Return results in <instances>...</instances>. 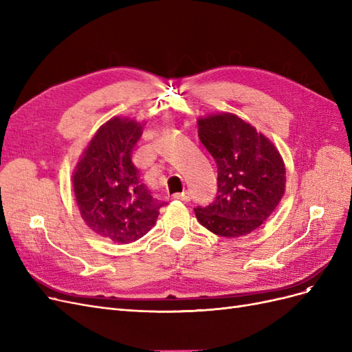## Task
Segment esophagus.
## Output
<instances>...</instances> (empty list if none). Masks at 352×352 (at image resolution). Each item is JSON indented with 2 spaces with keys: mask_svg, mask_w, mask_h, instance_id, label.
<instances>
[{
  "mask_svg": "<svg viewBox=\"0 0 352 352\" xmlns=\"http://www.w3.org/2000/svg\"><path fill=\"white\" fill-rule=\"evenodd\" d=\"M173 197H174V199H177V200H183V201H190V199H191V196H190V192H188V191L177 192V195H174Z\"/></svg>",
  "mask_w": 352,
  "mask_h": 352,
  "instance_id": "34e87169",
  "label": "esophagus"
}]
</instances>
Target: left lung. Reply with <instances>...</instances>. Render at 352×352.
<instances>
[{"instance_id":"8db88e82","label":"left lung","mask_w":352,"mask_h":352,"mask_svg":"<svg viewBox=\"0 0 352 352\" xmlns=\"http://www.w3.org/2000/svg\"><path fill=\"white\" fill-rule=\"evenodd\" d=\"M199 139L218 166V197L196 208L210 232L236 238L257 230L285 192V164L276 146L252 124L221 112L197 120Z\"/></svg>"}]
</instances>
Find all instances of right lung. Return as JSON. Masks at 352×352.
Segmentation results:
<instances>
[{"label": "right lung", "mask_w": 352, "mask_h": 352, "mask_svg": "<svg viewBox=\"0 0 352 352\" xmlns=\"http://www.w3.org/2000/svg\"><path fill=\"white\" fill-rule=\"evenodd\" d=\"M143 133L134 118L114 117L100 126L73 173L80 217L90 230L129 244L152 230L164 203L140 183L131 153Z\"/></svg>", "instance_id": "right-lung-1"}]
</instances>
